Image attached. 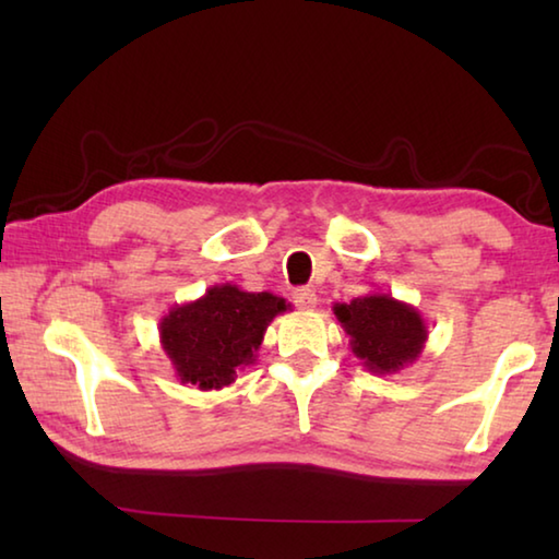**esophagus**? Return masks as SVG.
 Listing matches in <instances>:
<instances>
[{"label": "esophagus", "instance_id": "esophagus-1", "mask_svg": "<svg viewBox=\"0 0 559 559\" xmlns=\"http://www.w3.org/2000/svg\"><path fill=\"white\" fill-rule=\"evenodd\" d=\"M293 302H296L300 310H313L318 306V296L316 290L310 288H296L293 290Z\"/></svg>", "mask_w": 559, "mask_h": 559}]
</instances>
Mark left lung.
I'll return each instance as SVG.
<instances>
[{
	"label": "left lung",
	"mask_w": 559,
	"mask_h": 559,
	"mask_svg": "<svg viewBox=\"0 0 559 559\" xmlns=\"http://www.w3.org/2000/svg\"><path fill=\"white\" fill-rule=\"evenodd\" d=\"M333 310L349 335L353 355L374 374L404 370L427 345L429 330L419 310L390 293H367L349 302H335Z\"/></svg>",
	"instance_id": "left-lung-1"
}]
</instances>
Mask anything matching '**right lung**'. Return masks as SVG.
Instances as JSON below:
<instances>
[{
  "instance_id": "right-lung-1",
  "label": "right lung",
  "mask_w": 559,
  "mask_h": 559,
  "mask_svg": "<svg viewBox=\"0 0 559 559\" xmlns=\"http://www.w3.org/2000/svg\"><path fill=\"white\" fill-rule=\"evenodd\" d=\"M288 308L273 293L222 283L202 298L169 308L159 320V345L179 382L202 392L222 390L236 380V372L257 362L269 323Z\"/></svg>"
}]
</instances>
